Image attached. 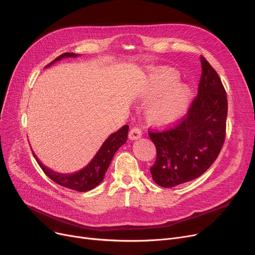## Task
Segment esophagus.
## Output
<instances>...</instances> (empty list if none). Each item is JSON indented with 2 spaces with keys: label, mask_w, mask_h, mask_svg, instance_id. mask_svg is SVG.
<instances>
[{
  "label": "esophagus",
  "mask_w": 255,
  "mask_h": 255,
  "mask_svg": "<svg viewBox=\"0 0 255 255\" xmlns=\"http://www.w3.org/2000/svg\"><path fill=\"white\" fill-rule=\"evenodd\" d=\"M141 134H142V133H141V130L139 128H132L129 131L128 136L131 140H136V139L141 137Z\"/></svg>",
  "instance_id": "1"
}]
</instances>
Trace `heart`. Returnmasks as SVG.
Wrapping results in <instances>:
<instances>
[{
	"instance_id": "1",
	"label": "heart",
	"mask_w": 255,
	"mask_h": 255,
	"mask_svg": "<svg viewBox=\"0 0 255 255\" xmlns=\"http://www.w3.org/2000/svg\"><path fill=\"white\" fill-rule=\"evenodd\" d=\"M178 79V72L168 67H161L149 75L140 98L151 99L145 107V117L151 124L169 127L179 123L188 112L192 92Z\"/></svg>"
}]
</instances>
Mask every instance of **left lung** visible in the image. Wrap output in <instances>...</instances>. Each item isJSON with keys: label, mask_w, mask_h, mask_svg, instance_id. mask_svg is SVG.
I'll return each instance as SVG.
<instances>
[{"label": "left lung", "mask_w": 255, "mask_h": 255, "mask_svg": "<svg viewBox=\"0 0 255 255\" xmlns=\"http://www.w3.org/2000/svg\"><path fill=\"white\" fill-rule=\"evenodd\" d=\"M197 97L188 116L173 129L150 132L157 150L150 168L156 184L170 188L192 181L214 163L225 138L226 93L217 72L205 58Z\"/></svg>", "instance_id": "obj_1"}]
</instances>
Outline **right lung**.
<instances>
[{
    "instance_id": "add662e5",
    "label": "right lung",
    "mask_w": 255,
    "mask_h": 255,
    "mask_svg": "<svg viewBox=\"0 0 255 255\" xmlns=\"http://www.w3.org/2000/svg\"><path fill=\"white\" fill-rule=\"evenodd\" d=\"M78 56L79 55H77V53L65 52L63 55L59 56L56 60H53L50 64H48L45 68L50 67L52 64H55L58 61H61L62 59L77 58ZM128 129L129 126L124 125L118 131L112 133V134L102 143L100 149L98 150L96 155L93 157L89 164L80 170L71 173L58 172L48 168L40 161L39 158L35 155V153L33 151L32 152L35 159L37 160L39 166L42 168V170L49 179H51L53 182H56L57 184L63 187H66V188L76 190L79 192H86L94 189L103 181L105 172L112 162L114 155L119 150V148H121L124 143H126Z\"/></svg>"
}]
</instances>
